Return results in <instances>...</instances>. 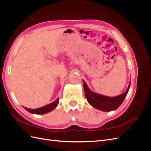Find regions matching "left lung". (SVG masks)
Masks as SVG:
<instances>
[{
	"mask_svg": "<svg viewBox=\"0 0 151 151\" xmlns=\"http://www.w3.org/2000/svg\"><path fill=\"white\" fill-rule=\"evenodd\" d=\"M86 98L88 103L93 107L103 111H111L115 110L124 101L130 87V81L128 89L124 93L115 97H108L106 96L96 94L91 91L83 80Z\"/></svg>",
	"mask_w": 151,
	"mask_h": 151,
	"instance_id": "left-lung-1",
	"label": "left lung"
}]
</instances>
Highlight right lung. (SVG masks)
Returning <instances> with one entry per match:
<instances>
[{
  "label": "right lung",
  "mask_w": 151,
  "mask_h": 151,
  "mask_svg": "<svg viewBox=\"0 0 151 151\" xmlns=\"http://www.w3.org/2000/svg\"><path fill=\"white\" fill-rule=\"evenodd\" d=\"M59 102V98H58L54 102L50 103L49 104L46 105V106H44L43 107H41L37 109H29V108H27L26 107H24L27 111L31 113H33V114H38V115H42V114H45L47 113L50 111H52L53 109L55 108Z\"/></svg>",
  "instance_id": "obj_1"
}]
</instances>
